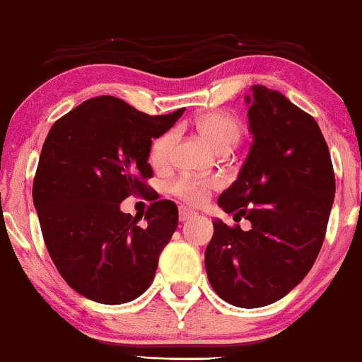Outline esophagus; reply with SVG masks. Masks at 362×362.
<instances>
[{
    "label": "esophagus",
    "instance_id": "obj_1",
    "mask_svg": "<svg viewBox=\"0 0 362 362\" xmlns=\"http://www.w3.org/2000/svg\"><path fill=\"white\" fill-rule=\"evenodd\" d=\"M194 214H196V212L191 211L189 207L180 206V221H187V219H189V217H192Z\"/></svg>",
    "mask_w": 362,
    "mask_h": 362
}]
</instances>
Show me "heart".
I'll return each mask as SVG.
<instances>
[{
  "mask_svg": "<svg viewBox=\"0 0 362 362\" xmlns=\"http://www.w3.org/2000/svg\"><path fill=\"white\" fill-rule=\"evenodd\" d=\"M197 128H199L202 135L214 145L217 150H229L234 146L242 135V125L234 115L227 112H207L204 115L197 118ZM176 133L175 130H168L161 133L151 141L150 146V160L155 165H165L170 158L173 143H175ZM219 185L217 177H202L185 175L177 176L175 181L170 185L171 192H175L177 197L187 202H199L204 199L212 187Z\"/></svg>",
  "mask_w": 362,
  "mask_h": 362,
  "instance_id": "heart-1",
  "label": "heart"
}]
</instances>
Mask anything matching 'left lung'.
I'll return each instance as SVG.
<instances>
[{
  "label": "left lung",
  "mask_w": 362,
  "mask_h": 362,
  "mask_svg": "<svg viewBox=\"0 0 362 362\" xmlns=\"http://www.w3.org/2000/svg\"><path fill=\"white\" fill-rule=\"evenodd\" d=\"M252 90L254 98H245L254 143L237 181L217 201L252 227L214 219L204 254L211 286L240 308L275 303L305 279L323 245L336 189L315 118L280 92Z\"/></svg>",
  "instance_id": "left-lung-1"
}]
</instances>
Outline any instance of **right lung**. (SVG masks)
<instances>
[{
	"instance_id": "add662e5",
	"label": "right lung",
	"mask_w": 362,
	"mask_h": 362,
	"mask_svg": "<svg viewBox=\"0 0 362 362\" xmlns=\"http://www.w3.org/2000/svg\"><path fill=\"white\" fill-rule=\"evenodd\" d=\"M185 108L148 115L112 95L88 98L47 133L33 182L44 244L59 274L88 300L120 305L155 279L158 259L177 227V206H148L145 224L120 211L145 196L153 177V138L170 130Z\"/></svg>"
}]
</instances>
